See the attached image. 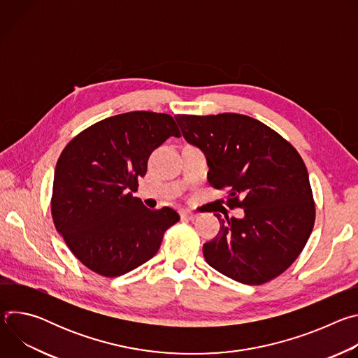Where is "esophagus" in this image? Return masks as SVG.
I'll list each match as a JSON object with an SVG mask.
<instances>
[{"instance_id":"34e87169","label":"esophagus","mask_w":358,"mask_h":358,"mask_svg":"<svg viewBox=\"0 0 358 358\" xmlns=\"http://www.w3.org/2000/svg\"><path fill=\"white\" fill-rule=\"evenodd\" d=\"M180 215H181L182 220H187V221H195V220L198 218L196 214H192V213H189V211H181Z\"/></svg>"}]
</instances>
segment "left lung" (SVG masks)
<instances>
[{
	"mask_svg": "<svg viewBox=\"0 0 358 358\" xmlns=\"http://www.w3.org/2000/svg\"><path fill=\"white\" fill-rule=\"evenodd\" d=\"M184 138L206 155L208 181L228 188V207L243 218H221L203 243L207 264L245 283L262 285L300 255L315 225L308 169L296 148L262 122L238 113L174 116Z\"/></svg>",
	"mask_w": 358,
	"mask_h": 358,
	"instance_id": "obj_1",
	"label": "left lung"
}]
</instances>
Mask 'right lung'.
I'll use <instances>...</instances> for the list:
<instances>
[{
	"mask_svg": "<svg viewBox=\"0 0 358 358\" xmlns=\"http://www.w3.org/2000/svg\"><path fill=\"white\" fill-rule=\"evenodd\" d=\"M180 137L170 115L129 112L79 133L58 159L52 218L75 257L108 278L124 275L157 253L164 232L180 215L148 210L137 191L152 150Z\"/></svg>",
	"mask_w": 358,
	"mask_h": 358,
	"instance_id": "add662e5",
	"label": "right lung"
}]
</instances>
